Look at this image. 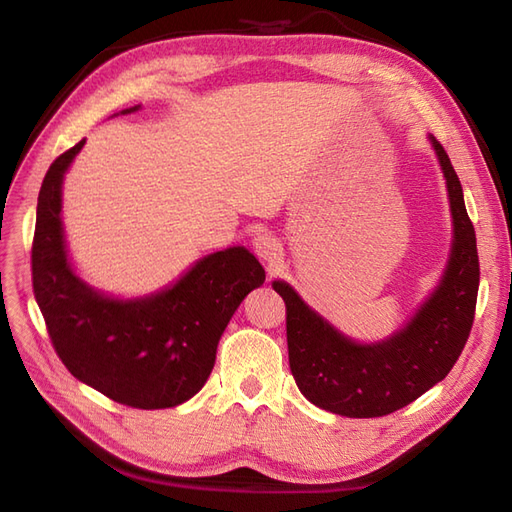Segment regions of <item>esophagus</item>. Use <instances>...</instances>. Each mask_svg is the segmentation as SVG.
Listing matches in <instances>:
<instances>
[{"label": "esophagus", "mask_w": 512, "mask_h": 512, "mask_svg": "<svg viewBox=\"0 0 512 512\" xmlns=\"http://www.w3.org/2000/svg\"><path fill=\"white\" fill-rule=\"evenodd\" d=\"M254 252L258 254L260 260H265L269 267H275L277 262H282L284 258V245L271 232H260V235L254 239Z\"/></svg>", "instance_id": "1"}]
</instances>
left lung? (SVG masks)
<instances>
[{"label":"left lung","instance_id":"obj_1","mask_svg":"<svg viewBox=\"0 0 512 512\" xmlns=\"http://www.w3.org/2000/svg\"><path fill=\"white\" fill-rule=\"evenodd\" d=\"M431 143L451 196L455 241L438 290L404 331L382 344H354L314 314L288 284L273 282L286 303L294 382L322 410L374 418L404 408L446 378L468 342L480 280L476 235L451 158L433 136Z\"/></svg>","mask_w":512,"mask_h":512}]
</instances>
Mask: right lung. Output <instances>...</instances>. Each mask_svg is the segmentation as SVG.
Returning <instances> with one entry per match:
<instances>
[{"mask_svg":"<svg viewBox=\"0 0 512 512\" xmlns=\"http://www.w3.org/2000/svg\"><path fill=\"white\" fill-rule=\"evenodd\" d=\"M83 145L61 153L38 194L32 284L46 331L70 374L108 399L141 410L179 406L205 386L226 324L265 269L245 247H228L147 299L91 290L70 269L59 218L61 181Z\"/></svg>","mask_w":512,"mask_h":512,"instance_id":"right-lung-1","label":"right lung"}]
</instances>
